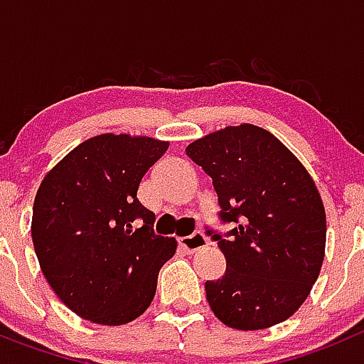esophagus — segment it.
I'll list each match as a JSON object with an SVG mask.
<instances>
[{
  "instance_id": "esophagus-1",
  "label": "esophagus",
  "mask_w": 364,
  "mask_h": 364,
  "mask_svg": "<svg viewBox=\"0 0 364 364\" xmlns=\"http://www.w3.org/2000/svg\"><path fill=\"white\" fill-rule=\"evenodd\" d=\"M179 245L183 247V251L196 252L207 245V238H205L203 232H194L192 236H183V238H179Z\"/></svg>"
}]
</instances>
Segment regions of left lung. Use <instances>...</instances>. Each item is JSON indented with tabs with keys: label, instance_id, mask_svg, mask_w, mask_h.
<instances>
[{
	"label": "left lung",
	"instance_id": "8db88e82",
	"mask_svg": "<svg viewBox=\"0 0 364 364\" xmlns=\"http://www.w3.org/2000/svg\"><path fill=\"white\" fill-rule=\"evenodd\" d=\"M213 178L221 220L213 235L223 277L207 280L210 309L235 330H265L308 299L326 249V213L314 178L286 144L260 126H225L186 146ZM210 235V230H208Z\"/></svg>",
	"mask_w": 364,
	"mask_h": 364
}]
</instances>
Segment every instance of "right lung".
<instances>
[{
    "mask_svg": "<svg viewBox=\"0 0 364 364\" xmlns=\"http://www.w3.org/2000/svg\"><path fill=\"white\" fill-rule=\"evenodd\" d=\"M166 148L168 141L146 135H95L38 186L31 232L40 269L78 317L121 326L151 304L178 242L154 235L156 214L137 191Z\"/></svg>",
    "mask_w": 364,
    "mask_h": 364,
    "instance_id": "add662e5",
    "label": "right lung"
}]
</instances>
